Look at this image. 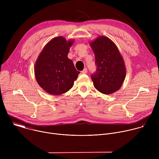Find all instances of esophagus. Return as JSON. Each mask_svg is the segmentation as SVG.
Returning <instances> with one entry per match:
<instances>
[{
  "label": "esophagus",
  "instance_id": "obj_1",
  "mask_svg": "<svg viewBox=\"0 0 159 159\" xmlns=\"http://www.w3.org/2000/svg\"><path fill=\"white\" fill-rule=\"evenodd\" d=\"M87 69H86V68H85V69L82 71V74H87Z\"/></svg>",
  "mask_w": 159,
  "mask_h": 159
}]
</instances>
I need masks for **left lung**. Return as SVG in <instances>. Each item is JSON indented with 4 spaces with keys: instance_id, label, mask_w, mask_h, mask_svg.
Here are the masks:
<instances>
[{
    "instance_id": "left-lung-1",
    "label": "left lung",
    "mask_w": 159,
    "mask_h": 159,
    "mask_svg": "<svg viewBox=\"0 0 159 159\" xmlns=\"http://www.w3.org/2000/svg\"><path fill=\"white\" fill-rule=\"evenodd\" d=\"M89 44L97 66L96 72L91 76L94 87L104 94L118 91L124 82L126 70L117 46L104 36H98Z\"/></svg>"
}]
</instances>
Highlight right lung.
<instances>
[{
	"label": "right lung",
	"mask_w": 159,
	"mask_h": 159,
	"mask_svg": "<svg viewBox=\"0 0 159 159\" xmlns=\"http://www.w3.org/2000/svg\"><path fill=\"white\" fill-rule=\"evenodd\" d=\"M74 39L63 36L52 39L43 48L35 65L34 75L39 85L47 93L58 96L73 87L80 72L68 58Z\"/></svg>",
	"instance_id": "obj_1"
}]
</instances>
